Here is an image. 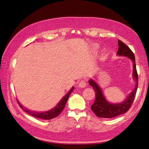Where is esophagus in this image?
<instances>
[{
    "label": "esophagus",
    "instance_id": "1",
    "mask_svg": "<svg viewBox=\"0 0 149 149\" xmlns=\"http://www.w3.org/2000/svg\"><path fill=\"white\" fill-rule=\"evenodd\" d=\"M86 85H87L86 81H85V80H81V81H80L79 83V84H78V87L84 88V87H85V86H86Z\"/></svg>",
    "mask_w": 149,
    "mask_h": 149
}]
</instances>
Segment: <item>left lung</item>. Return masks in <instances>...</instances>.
<instances>
[{"label":"left lung","mask_w":149,"mask_h":149,"mask_svg":"<svg viewBox=\"0 0 149 149\" xmlns=\"http://www.w3.org/2000/svg\"><path fill=\"white\" fill-rule=\"evenodd\" d=\"M118 50L117 54L120 56H124L132 60L133 63V77L136 81L135 89L130 93L127 99L120 104H111L106 100L102 94L100 88L97 83L93 79L89 81V84L92 86L95 92V100L91 106V110L95 113L97 116L104 118H112L116 117L118 116L123 114L127 112L132 107L133 100L135 97L138 87V74L136 69L135 55L131 49L120 40H118Z\"/></svg>","instance_id":"left-lung-1"}]
</instances>
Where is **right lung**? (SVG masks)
Segmentation results:
<instances>
[{
    "label": "right lung",
    "instance_id": "obj_1",
    "mask_svg": "<svg viewBox=\"0 0 149 149\" xmlns=\"http://www.w3.org/2000/svg\"><path fill=\"white\" fill-rule=\"evenodd\" d=\"M74 89V87H73L72 89L69 91V92L62 98V100H60L58 104L56 105V107H54V108H52V110H50L49 111H47V112H39L31 111L24 107L21 104H19V102L18 101H17V103H18L20 108H21L24 112H27V114L32 116L41 118V119H43V120H51L52 118L57 117L62 112V111L64 108L65 104H66V102L70 97V95L71 94V93L73 91V90Z\"/></svg>",
    "mask_w": 149,
    "mask_h": 149
}]
</instances>
